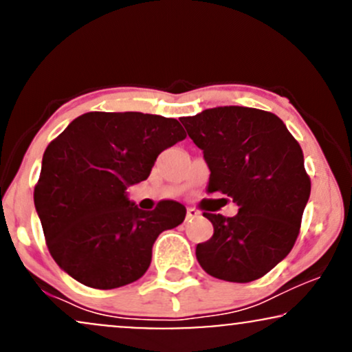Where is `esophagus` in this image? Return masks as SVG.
Wrapping results in <instances>:
<instances>
[{
  "label": "esophagus",
  "instance_id": "esophagus-1",
  "mask_svg": "<svg viewBox=\"0 0 352 352\" xmlns=\"http://www.w3.org/2000/svg\"><path fill=\"white\" fill-rule=\"evenodd\" d=\"M197 216H199V212H197L196 209L189 208V209H188V212H186V221H191V219L197 217Z\"/></svg>",
  "mask_w": 352,
  "mask_h": 352
}]
</instances>
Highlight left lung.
I'll use <instances>...</instances> for the list:
<instances>
[{
  "label": "left lung",
  "mask_w": 352,
  "mask_h": 352,
  "mask_svg": "<svg viewBox=\"0 0 352 352\" xmlns=\"http://www.w3.org/2000/svg\"><path fill=\"white\" fill-rule=\"evenodd\" d=\"M181 123L208 161V192L226 194L239 206L234 217L202 214L214 235L197 243V262L226 282L262 278L300 234L311 191L300 143L275 113L249 107L208 109Z\"/></svg>",
  "instance_id": "1"
}]
</instances>
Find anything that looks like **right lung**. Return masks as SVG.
<instances>
[{"instance_id":"add662e5","label":"right lung","mask_w":352,"mask_h":352,"mask_svg":"<svg viewBox=\"0 0 352 352\" xmlns=\"http://www.w3.org/2000/svg\"><path fill=\"white\" fill-rule=\"evenodd\" d=\"M184 138L175 118L89 111L47 144L34 206L62 270L98 290L142 278L153 243L184 221L186 208L163 199L144 212L126 188L146 179L160 153Z\"/></svg>"}]
</instances>
